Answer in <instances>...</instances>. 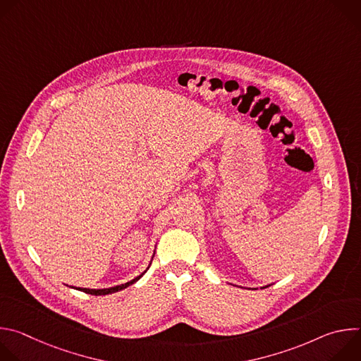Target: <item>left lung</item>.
<instances>
[{
	"instance_id": "8db88e82",
	"label": "left lung",
	"mask_w": 361,
	"mask_h": 361,
	"mask_svg": "<svg viewBox=\"0 0 361 361\" xmlns=\"http://www.w3.org/2000/svg\"><path fill=\"white\" fill-rule=\"evenodd\" d=\"M270 286V284H269ZM269 286H266V287H269ZM266 287H262V288H266Z\"/></svg>"
}]
</instances>
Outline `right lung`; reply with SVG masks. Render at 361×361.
Masks as SVG:
<instances>
[{
	"label": "right lung",
	"instance_id": "obj_1",
	"mask_svg": "<svg viewBox=\"0 0 361 361\" xmlns=\"http://www.w3.org/2000/svg\"><path fill=\"white\" fill-rule=\"evenodd\" d=\"M149 266H151V263L148 264V267L145 269V271H142L140 276H137L135 279H133V280H130V281H127V283H124V284H118V286L109 287V288H82V287H71V288H75V290H80V291H84V293H87V294H92V295H106V294H113V293L120 291V290H124V288H127L128 286H131V284H134L135 281H138V280H140V279L147 273V270L149 269Z\"/></svg>",
	"mask_w": 361,
	"mask_h": 361
}]
</instances>
